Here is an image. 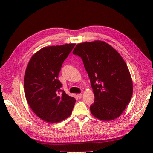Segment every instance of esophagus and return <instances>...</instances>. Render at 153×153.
<instances>
[{
	"label": "esophagus",
	"mask_w": 153,
	"mask_h": 153,
	"mask_svg": "<svg viewBox=\"0 0 153 153\" xmlns=\"http://www.w3.org/2000/svg\"><path fill=\"white\" fill-rule=\"evenodd\" d=\"M77 97L79 99H81L82 97V94H77Z\"/></svg>",
	"instance_id": "obj_1"
}]
</instances>
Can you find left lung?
I'll return each mask as SVG.
<instances>
[{"mask_svg": "<svg viewBox=\"0 0 153 153\" xmlns=\"http://www.w3.org/2000/svg\"><path fill=\"white\" fill-rule=\"evenodd\" d=\"M72 53L81 57L90 79L95 96L92 114L104 121L118 117L133 94L131 77L122 56L102 41L78 44Z\"/></svg>", "mask_w": 153, "mask_h": 153, "instance_id": "obj_1", "label": "left lung"}]
</instances>
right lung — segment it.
Returning <instances> with one entry per match:
<instances>
[{
  "instance_id": "add662e5",
  "label": "right lung",
  "mask_w": 153,
  "mask_h": 153,
  "mask_svg": "<svg viewBox=\"0 0 153 153\" xmlns=\"http://www.w3.org/2000/svg\"><path fill=\"white\" fill-rule=\"evenodd\" d=\"M76 44L45 47L30 60L24 77L26 99L34 113L56 123L72 113L76 99L61 90L58 75L62 64Z\"/></svg>"
}]
</instances>
